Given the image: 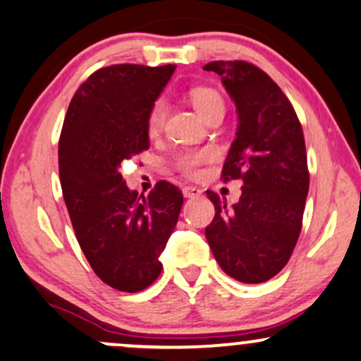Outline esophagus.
Instances as JSON below:
<instances>
[{"instance_id": "1", "label": "esophagus", "mask_w": 361, "mask_h": 361, "mask_svg": "<svg viewBox=\"0 0 361 361\" xmlns=\"http://www.w3.org/2000/svg\"><path fill=\"white\" fill-rule=\"evenodd\" d=\"M183 195L186 198H197L202 195V190L197 186H183Z\"/></svg>"}]
</instances>
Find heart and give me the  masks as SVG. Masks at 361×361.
<instances>
[{
    "instance_id": "1",
    "label": "heart",
    "mask_w": 361,
    "mask_h": 361,
    "mask_svg": "<svg viewBox=\"0 0 361 361\" xmlns=\"http://www.w3.org/2000/svg\"><path fill=\"white\" fill-rule=\"evenodd\" d=\"M190 100H192L195 110L205 120L215 114H224L226 111V103H224L222 97L214 88H209V86H195V88L190 90ZM164 118H166V103L163 100H156L149 106L146 117L149 134H157L164 126ZM210 157H212V154L209 151H185L175 157L173 164L183 175L195 176L198 175L200 166H204Z\"/></svg>"
}]
</instances>
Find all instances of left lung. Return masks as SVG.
Masks as SVG:
<instances>
[{"label":"left lung","mask_w":361,"mask_h":361,"mask_svg":"<svg viewBox=\"0 0 361 361\" xmlns=\"http://www.w3.org/2000/svg\"><path fill=\"white\" fill-rule=\"evenodd\" d=\"M204 69L222 78L239 117L221 178L243 181L233 209L207 190L215 207L207 241L227 275L263 283L283 270L299 241L309 192L304 132L292 103L258 66L214 61Z\"/></svg>","instance_id":"left-lung-1"}]
</instances>
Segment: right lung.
Masks as SVG:
<instances>
[{
    "label": "right lung",
    "mask_w": 361,
    "mask_h": 361,
    "mask_svg": "<svg viewBox=\"0 0 361 361\" xmlns=\"http://www.w3.org/2000/svg\"><path fill=\"white\" fill-rule=\"evenodd\" d=\"M175 64H114L78 88L62 123L59 178L74 234L98 279L135 293L154 283L159 255L176 227L183 193L157 181L147 197L118 173L149 149L146 117Z\"/></svg>",
    "instance_id": "right-lung-1"
}]
</instances>
